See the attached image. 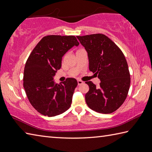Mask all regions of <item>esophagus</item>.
I'll list each match as a JSON object with an SVG mask.
<instances>
[{"mask_svg": "<svg viewBox=\"0 0 152 152\" xmlns=\"http://www.w3.org/2000/svg\"><path fill=\"white\" fill-rule=\"evenodd\" d=\"M83 83V82L82 81H81V80H78V86L82 84Z\"/></svg>", "mask_w": 152, "mask_h": 152, "instance_id": "34e87169", "label": "esophagus"}]
</instances>
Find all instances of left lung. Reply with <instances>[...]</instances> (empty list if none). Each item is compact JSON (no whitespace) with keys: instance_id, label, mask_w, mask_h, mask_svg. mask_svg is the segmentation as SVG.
Here are the masks:
<instances>
[{"instance_id":"8db88e82","label":"left lung","mask_w":152,"mask_h":152,"mask_svg":"<svg viewBox=\"0 0 152 152\" xmlns=\"http://www.w3.org/2000/svg\"><path fill=\"white\" fill-rule=\"evenodd\" d=\"M88 53L89 69L101 81L96 87L86 82L89 90L85 96L89 107L101 114L118 109L127 98L131 78L124 53L114 42L102 34L77 36Z\"/></svg>"}]
</instances>
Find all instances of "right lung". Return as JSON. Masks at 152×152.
Masks as SVG:
<instances>
[{
  "label": "right lung",
  "instance_id": "1",
  "mask_svg": "<svg viewBox=\"0 0 152 152\" xmlns=\"http://www.w3.org/2000/svg\"><path fill=\"white\" fill-rule=\"evenodd\" d=\"M78 45L74 36L49 35L42 38L28 57L23 87L31 105L41 114L53 117L70 108L77 80L69 78L58 84L54 76L64 55Z\"/></svg>",
  "mask_w": 152,
  "mask_h": 152
}]
</instances>
